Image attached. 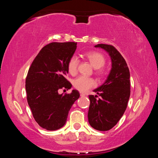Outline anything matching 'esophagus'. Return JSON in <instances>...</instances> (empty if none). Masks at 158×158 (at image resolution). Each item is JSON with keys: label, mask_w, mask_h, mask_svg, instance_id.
Wrapping results in <instances>:
<instances>
[{"label": "esophagus", "mask_w": 158, "mask_h": 158, "mask_svg": "<svg viewBox=\"0 0 158 158\" xmlns=\"http://www.w3.org/2000/svg\"><path fill=\"white\" fill-rule=\"evenodd\" d=\"M80 95H81V97H83V96H85V93H80Z\"/></svg>", "instance_id": "obj_1"}]
</instances>
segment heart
Masks as SVG:
<instances>
[{"instance_id": "heart-1", "label": "heart", "mask_w": 158, "mask_h": 158, "mask_svg": "<svg viewBox=\"0 0 158 158\" xmlns=\"http://www.w3.org/2000/svg\"><path fill=\"white\" fill-rule=\"evenodd\" d=\"M85 57L89 61L91 65L95 69H99L98 73L99 74L102 73V70L100 69L105 64V56L102 53L97 52H89L85 54ZM79 60L75 56H72L68 63V69L70 74H75L77 71V66H78ZM74 86L77 90L82 92H85L95 85L94 80L89 77L81 76L77 78L74 81Z\"/></svg>"}]
</instances>
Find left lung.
Here are the masks:
<instances>
[{"label": "left lung", "mask_w": 158, "mask_h": 158, "mask_svg": "<svg viewBox=\"0 0 158 158\" xmlns=\"http://www.w3.org/2000/svg\"><path fill=\"white\" fill-rule=\"evenodd\" d=\"M109 53L111 69L106 81L93 91L97 95H89L90 106L88 118L90 126L99 131L111 130L117 124L127 108L130 95V71L126 61L112 45L99 44Z\"/></svg>", "instance_id": "left-lung-1"}]
</instances>
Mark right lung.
Returning <instances> with one entry per match:
<instances>
[{
    "label": "right lung",
    "mask_w": 158,
    "mask_h": 158,
    "mask_svg": "<svg viewBox=\"0 0 158 158\" xmlns=\"http://www.w3.org/2000/svg\"><path fill=\"white\" fill-rule=\"evenodd\" d=\"M77 49L75 42H52L40 50L32 63L26 79L28 104L35 121L47 130L64 126L69 109L79 98L78 90L59 94L58 90L70 89L65 79L68 63Z\"/></svg>",
    "instance_id": "1"
}]
</instances>
